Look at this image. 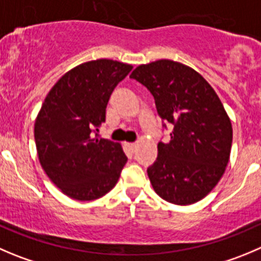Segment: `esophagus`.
I'll use <instances>...</instances> for the list:
<instances>
[{
  "label": "esophagus",
  "mask_w": 261,
  "mask_h": 261,
  "mask_svg": "<svg viewBox=\"0 0 261 261\" xmlns=\"http://www.w3.org/2000/svg\"><path fill=\"white\" fill-rule=\"evenodd\" d=\"M125 146H126V147H128V148H129V150H130V151H132V152H133V151H135V150H136V147H137V143H136V142L125 143Z\"/></svg>",
  "instance_id": "obj_1"
}]
</instances>
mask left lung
I'll return each mask as SVG.
<instances>
[{
  "label": "left lung",
  "instance_id": "obj_1",
  "mask_svg": "<svg viewBox=\"0 0 261 261\" xmlns=\"http://www.w3.org/2000/svg\"><path fill=\"white\" fill-rule=\"evenodd\" d=\"M150 91L169 142H159L147 168L155 192L168 202L190 205L217 186L229 161L232 124L219 97L197 71L172 60L140 65L130 74Z\"/></svg>",
  "mask_w": 261,
  "mask_h": 261
}]
</instances>
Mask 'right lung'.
Instances as JSON below:
<instances>
[{
  "instance_id": "1",
  "label": "right lung",
  "mask_w": 261,
  "mask_h": 261,
  "mask_svg": "<svg viewBox=\"0 0 261 261\" xmlns=\"http://www.w3.org/2000/svg\"><path fill=\"white\" fill-rule=\"evenodd\" d=\"M132 65L100 59L61 76L34 124L39 163L56 187L79 201L102 197L118 182L128 158L118 142L97 135L114 88Z\"/></svg>"
}]
</instances>
